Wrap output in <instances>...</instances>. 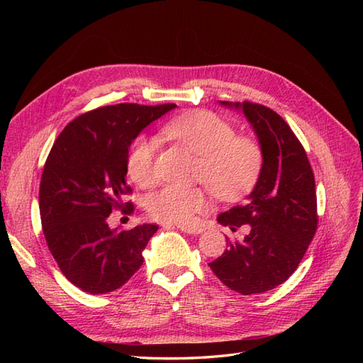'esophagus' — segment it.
I'll return each instance as SVG.
<instances>
[{
    "instance_id": "esophagus-1",
    "label": "esophagus",
    "mask_w": 363,
    "mask_h": 363,
    "mask_svg": "<svg viewBox=\"0 0 363 363\" xmlns=\"http://www.w3.org/2000/svg\"><path fill=\"white\" fill-rule=\"evenodd\" d=\"M163 227L164 228H174V225H171V224H163ZM177 227L179 230H182V232H184V233H189V235H200V233H203V228L201 227H195V225H175Z\"/></svg>"
}]
</instances>
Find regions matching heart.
Wrapping results in <instances>:
<instances>
[{
	"mask_svg": "<svg viewBox=\"0 0 363 363\" xmlns=\"http://www.w3.org/2000/svg\"><path fill=\"white\" fill-rule=\"evenodd\" d=\"M168 135L200 156L199 179L219 200L235 201L256 184L262 167L263 151L259 142L236 136L228 121L212 112L183 115L163 128ZM159 140L140 136L131 148L127 168L130 179L139 186L156 182V155ZM207 204L203 188L168 184L147 199V211L163 223L191 224Z\"/></svg>",
	"mask_w": 363,
	"mask_h": 363,
	"instance_id": "1",
	"label": "heart"
}]
</instances>
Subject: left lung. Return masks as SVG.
Returning a JSON list of instances; mask_svg holds the SVG:
<instances>
[{
	"label": "left lung",
	"instance_id": "1",
	"mask_svg": "<svg viewBox=\"0 0 363 363\" xmlns=\"http://www.w3.org/2000/svg\"><path fill=\"white\" fill-rule=\"evenodd\" d=\"M219 104L242 111L263 151V167L242 206L218 215L235 230L248 224L242 242H227L208 263L227 288L242 295L262 294L286 281L316 232L315 177L306 151L284 119L255 103Z\"/></svg>",
	"mask_w": 363,
	"mask_h": 363
}]
</instances>
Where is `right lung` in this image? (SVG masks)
I'll use <instances>...</instances> for the list:
<instances>
[{"mask_svg": "<svg viewBox=\"0 0 363 363\" xmlns=\"http://www.w3.org/2000/svg\"><path fill=\"white\" fill-rule=\"evenodd\" d=\"M177 106L116 104L80 115L63 128L43 167L39 211L43 235L63 276L87 294L119 289L140 268L156 224L111 228L124 203L128 148L142 130Z\"/></svg>", "mask_w": 363, "mask_h": 363, "instance_id": "obj_1", "label": "right lung"}]
</instances>
